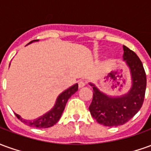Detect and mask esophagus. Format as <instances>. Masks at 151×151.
Returning a JSON list of instances; mask_svg holds the SVG:
<instances>
[{
	"label": "esophagus",
	"instance_id": "obj_1",
	"mask_svg": "<svg viewBox=\"0 0 151 151\" xmlns=\"http://www.w3.org/2000/svg\"><path fill=\"white\" fill-rule=\"evenodd\" d=\"M86 84V82L85 81H79L78 82L79 88H82V87H83V86H85Z\"/></svg>",
	"mask_w": 151,
	"mask_h": 151
}]
</instances>
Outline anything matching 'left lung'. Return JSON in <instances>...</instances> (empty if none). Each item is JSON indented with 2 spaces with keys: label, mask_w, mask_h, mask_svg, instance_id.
I'll return each instance as SVG.
<instances>
[{
  "label": "left lung",
  "mask_w": 151,
  "mask_h": 151,
  "mask_svg": "<svg viewBox=\"0 0 151 151\" xmlns=\"http://www.w3.org/2000/svg\"><path fill=\"white\" fill-rule=\"evenodd\" d=\"M123 60L129 68L132 86L128 93L109 96L91 82L93 99L89 110L98 123L104 126L122 125L133 118L142 106L146 88V76L142 63L132 50L123 46Z\"/></svg>",
  "instance_id": "left-lung-1"
}]
</instances>
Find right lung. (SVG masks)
Returning a JSON list of instances; mask_svg holds the SVG:
<instances>
[{"label":"right lung","instance_id":"add662e5","mask_svg":"<svg viewBox=\"0 0 151 151\" xmlns=\"http://www.w3.org/2000/svg\"><path fill=\"white\" fill-rule=\"evenodd\" d=\"M35 41H39V40H32L28 44L35 42ZM9 65H10V64H9ZM78 83H76L72 86H70L69 88L65 90V91H63L56 99V104L54 105V107L50 111L43 114V116L38 117L37 119H35L33 120H28L22 118L18 114L14 113L15 116H17L18 120H21L22 122H23L31 127L39 128V129H46V128L53 126L60 120V118L62 115V112L65 110L68 99L78 91Z\"/></svg>","mask_w":151,"mask_h":151}]
</instances>
